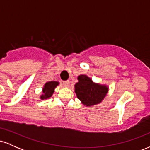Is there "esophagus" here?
I'll return each mask as SVG.
<instances>
[{
    "label": "esophagus",
    "instance_id": "esophagus-1",
    "mask_svg": "<svg viewBox=\"0 0 150 150\" xmlns=\"http://www.w3.org/2000/svg\"><path fill=\"white\" fill-rule=\"evenodd\" d=\"M63 85L65 86V87H68V86L70 85V81L69 80H67V81H64V82H63Z\"/></svg>",
    "mask_w": 150,
    "mask_h": 150
}]
</instances>
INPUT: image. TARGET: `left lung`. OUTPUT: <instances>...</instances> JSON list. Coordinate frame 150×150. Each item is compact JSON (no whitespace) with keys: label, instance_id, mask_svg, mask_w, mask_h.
I'll list each match as a JSON object with an SVG mask.
<instances>
[{"label":"left lung","instance_id":"obj_1","mask_svg":"<svg viewBox=\"0 0 150 150\" xmlns=\"http://www.w3.org/2000/svg\"><path fill=\"white\" fill-rule=\"evenodd\" d=\"M77 80L78 82L75 85V92L78 99L85 106H91L99 104L107 94V86L94 83L87 75H79Z\"/></svg>","mask_w":150,"mask_h":150}]
</instances>
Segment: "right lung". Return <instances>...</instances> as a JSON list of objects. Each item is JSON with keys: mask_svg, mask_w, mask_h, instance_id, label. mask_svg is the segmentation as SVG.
<instances>
[{"mask_svg": "<svg viewBox=\"0 0 150 150\" xmlns=\"http://www.w3.org/2000/svg\"><path fill=\"white\" fill-rule=\"evenodd\" d=\"M59 85V82L57 81H51L47 82L43 87L42 93L43 94L40 96L41 99H47L52 96L54 92V89L57 86Z\"/></svg>", "mask_w": 150, "mask_h": 150, "instance_id": "add662e5", "label": "right lung"}]
</instances>
